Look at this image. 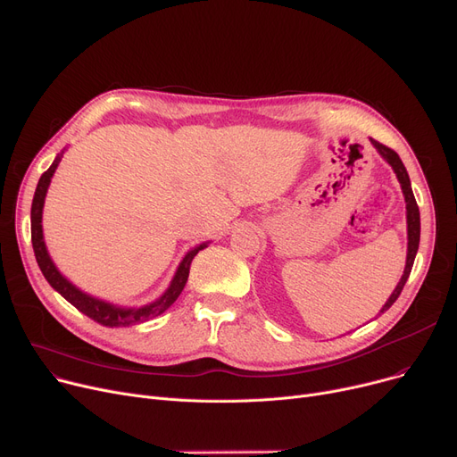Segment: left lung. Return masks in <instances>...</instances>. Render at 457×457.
Instances as JSON below:
<instances>
[{"instance_id":"left-lung-1","label":"left lung","mask_w":457,"mask_h":457,"mask_svg":"<svg viewBox=\"0 0 457 457\" xmlns=\"http://www.w3.org/2000/svg\"><path fill=\"white\" fill-rule=\"evenodd\" d=\"M371 144L375 145V148L378 150V154L385 157L390 167L394 169L399 184H401V189H403V195H405V203H407V232H409V249H407V264H405V271L403 276H401V281L397 283L395 290L392 292V296L388 298V302L382 305L380 313H385L386 309H390L394 305V302L399 298L401 290H403L409 276H411V270H412V264H414V257H416V251H418V244H420V212H418V204H416V198L412 195V189H411V179H409V174H407V169L403 167V162H401L399 155L388 148V145L380 144L377 140L371 138Z\"/></svg>"}]
</instances>
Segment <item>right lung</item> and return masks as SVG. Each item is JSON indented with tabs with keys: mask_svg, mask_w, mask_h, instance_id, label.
I'll use <instances>...</instances> for the list:
<instances>
[{
	"mask_svg": "<svg viewBox=\"0 0 457 457\" xmlns=\"http://www.w3.org/2000/svg\"><path fill=\"white\" fill-rule=\"evenodd\" d=\"M60 162V157L52 162V167L43 172L37 189H35V196H33V203H31V244H33V253H35V259H37V264L43 271L45 279L50 283L52 288H56L60 295L69 302L75 305L79 312H82L84 315H87L91 320H96L103 326H129V324H138L144 322L148 319H154L161 313H165L167 309L178 300V296L181 295V290H184L187 278H189V268L191 262L195 259V254L208 247L206 244L198 245L195 249H191L184 261L179 262L176 276L170 283V287L167 288L165 295H162L159 300H155L154 303H148L144 307H137V309H125V307H118L112 303H106L103 300L97 298H91L87 296L86 292L79 290L75 285H71L62 273L54 266V262L50 261L45 242H43V225H41V219H43V204H45V196H46V189L50 186V178L52 174L56 172V167Z\"/></svg>",
	"mask_w": 457,
	"mask_h": 457,
	"instance_id": "add662e5",
	"label": "right lung"
}]
</instances>
